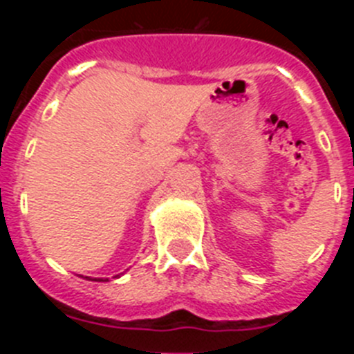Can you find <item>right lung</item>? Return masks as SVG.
Here are the masks:
<instances>
[{"label": "right lung", "instance_id": "add662e5", "mask_svg": "<svg viewBox=\"0 0 354 354\" xmlns=\"http://www.w3.org/2000/svg\"><path fill=\"white\" fill-rule=\"evenodd\" d=\"M117 277H118V274H117ZM86 278H88V280H92L90 277H86ZM93 282H108V278H106V280H102V278H93Z\"/></svg>", "mask_w": 354, "mask_h": 354}]
</instances>
